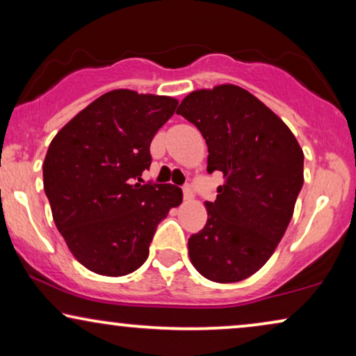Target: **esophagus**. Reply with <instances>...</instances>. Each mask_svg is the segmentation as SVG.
Listing matches in <instances>:
<instances>
[{"label": "esophagus", "instance_id": "1", "mask_svg": "<svg viewBox=\"0 0 356 356\" xmlns=\"http://www.w3.org/2000/svg\"><path fill=\"white\" fill-rule=\"evenodd\" d=\"M193 196H194V193H193L191 184H189V183L183 184V197L186 199V201H189V199H193Z\"/></svg>", "mask_w": 356, "mask_h": 356}]
</instances>
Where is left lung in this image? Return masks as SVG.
Listing matches in <instances>:
<instances>
[{
    "instance_id": "left-lung-1",
    "label": "left lung",
    "mask_w": 356,
    "mask_h": 356,
    "mask_svg": "<svg viewBox=\"0 0 356 356\" xmlns=\"http://www.w3.org/2000/svg\"><path fill=\"white\" fill-rule=\"evenodd\" d=\"M177 113L206 139L207 172L225 177L216 201L206 202L207 223L189 238V257L209 280H245L289 227L303 186V150L274 111L238 86L191 92Z\"/></svg>"
}]
</instances>
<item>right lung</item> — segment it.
<instances>
[{
    "mask_svg": "<svg viewBox=\"0 0 356 356\" xmlns=\"http://www.w3.org/2000/svg\"><path fill=\"white\" fill-rule=\"evenodd\" d=\"M177 105L172 97L106 92L48 147L43 188L53 220L76 259L95 274L139 269L157 225L181 202L175 184H140L152 163L150 143Z\"/></svg>",
    "mask_w": 356,
    "mask_h": 356,
    "instance_id": "right-lung-1",
    "label": "right lung"
}]
</instances>
